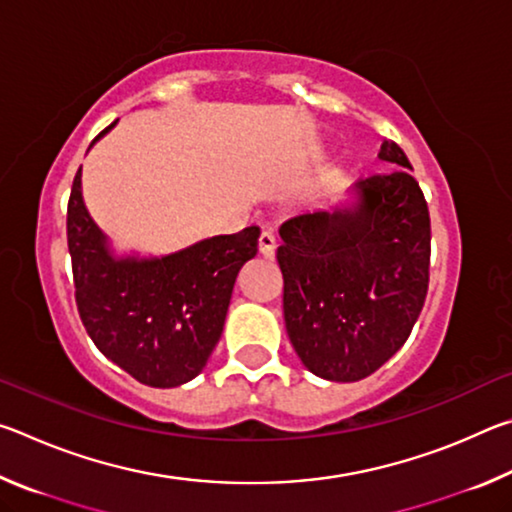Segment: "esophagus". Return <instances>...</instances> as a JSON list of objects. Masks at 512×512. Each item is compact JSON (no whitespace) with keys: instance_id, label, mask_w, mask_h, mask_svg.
Here are the masks:
<instances>
[{"instance_id":"obj_1","label":"esophagus","mask_w":512,"mask_h":512,"mask_svg":"<svg viewBox=\"0 0 512 512\" xmlns=\"http://www.w3.org/2000/svg\"><path fill=\"white\" fill-rule=\"evenodd\" d=\"M259 253H262L264 257L275 255V235L271 230H264L262 235H259Z\"/></svg>"}]
</instances>
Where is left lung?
I'll return each instance as SVG.
<instances>
[{
    "label": "left lung",
    "instance_id": "8db88e82",
    "mask_svg": "<svg viewBox=\"0 0 512 512\" xmlns=\"http://www.w3.org/2000/svg\"><path fill=\"white\" fill-rule=\"evenodd\" d=\"M388 176L361 178L352 210L284 221L277 248L284 323L300 361L329 381H359L409 339L429 289L431 221L411 162L386 140Z\"/></svg>",
    "mask_w": 512,
    "mask_h": 512
}]
</instances>
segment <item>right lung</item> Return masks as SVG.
I'll return each mask as SVG.
<instances>
[{
	"label": "right lung",
	"mask_w": 512,
	"mask_h": 512,
	"mask_svg": "<svg viewBox=\"0 0 512 512\" xmlns=\"http://www.w3.org/2000/svg\"><path fill=\"white\" fill-rule=\"evenodd\" d=\"M257 239L259 228L250 225L160 259H115L85 210L79 169L67 203V246L85 332L140 384H185L221 339L237 273L257 255Z\"/></svg>",
	"instance_id": "obj_1"
}]
</instances>
